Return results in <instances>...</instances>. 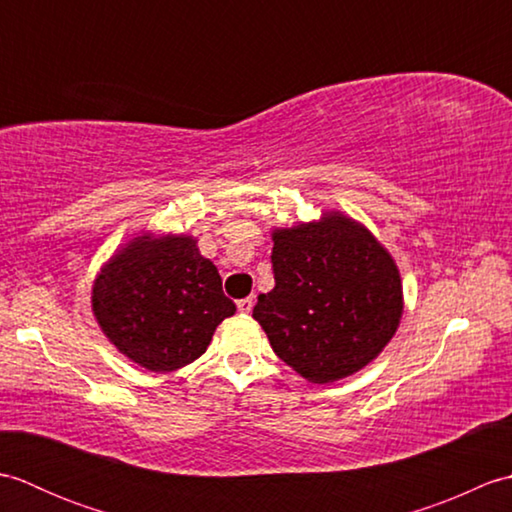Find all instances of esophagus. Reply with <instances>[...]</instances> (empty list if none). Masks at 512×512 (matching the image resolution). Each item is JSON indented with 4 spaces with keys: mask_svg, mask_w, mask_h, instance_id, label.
Here are the masks:
<instances>
[{
    "mask_svg": "<svg viewBox=\"0 0 512 512\" xmlns=\"http://www.w3.org/2000/svg\"><path fill=\"white\" fill-rule=\"evenodd\" d=\"M253 306H255V299L253 297H244V299L237 301V310L244 312V314H248L250 310H253Z\"/></svg>",
    "mask_w": 512,
    "mask_h": 512,
    "instance_id": "esophagus-1",
    "label": "esophagus"
}]
</instances>
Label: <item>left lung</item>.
<instances>
[{
  "label": "left lung",
  "mask_w": 512,
  "mask_h": 512,
  "mask_svg": "<svg viewBox=\"0 0 512 512\" xmlns=\"http://www.w3.org/2000/svg\"><path fill=\"white\" fill-rule=\"evenodd\" d=\"M273 242L275 288L257 297L253 319L275 354L317 385L372 363L405 308L389 250L341 211L275 228Z\"/></svg>",
  "instance_id": "1"
}]
</instances>
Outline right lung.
<instances>
[{
  "instance_id": "1",
  "label": "right lung",
  "mask_w": 512,
  "mask_h": 512,
  "mask_svg": "<svg viewBox=\"0 0 512 512\" xmlns=\"http://www.w3.org/2000/svg\"><path fill=\"white\" fill-rule=\"evenodd\" d=\"M92 312L129 361L156 374L200 358L217 325L235 314L211 259L191 235L143 233L107 259L92 286Z\"/></svg>"
}]
</instances>
